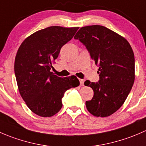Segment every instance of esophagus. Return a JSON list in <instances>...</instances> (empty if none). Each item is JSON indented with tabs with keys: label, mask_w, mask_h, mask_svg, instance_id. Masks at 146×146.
Segmentation results:
<instances>
[{
	"label": "esophagus",
	"mask_w": 146,
	"mask_h": 146,
	"mask_svg": "<svg viewBox=\"0 0 146 146\" xmlns=\"http://www.w3.org/2000/svg\"><path fill=\"white\" fill-rule=\"evenodd\" d=\"M79 82H80V86H84V81L83 79H79Z\"/></svg>",
	"instance_id": "1"
}]
</instances>
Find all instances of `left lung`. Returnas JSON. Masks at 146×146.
<instances>
[{
  "label": "left lung",
  "mask_w": 146,
  "mask_h": 146,
  "mask_svg": "<svg viewBox=\"0 0 146 146\" xmlns=\"http://www.w3.org/2000/svg\"><path fill=\"white\" fill-rule=\"evenodd\" d=\"M82 42L99 67V82L86 80L85 86L94 91L86 101L88 111L97 117H107L119 110L135 80V58L126 39L104 26L81 27L74 36Z\"/></svg>",
  "instance_id": "obj_1"
}]
</instances>
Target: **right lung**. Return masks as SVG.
I'll use <instances>...</instances> for the list:
<instances>
[{
  "instance_id": "right-lung-1",
  "label": "right lung",
  "mask_w": 146,
  "mask_h": 146,
  "mask_svg": "<svg viewBox=\"0 0 146 146\" xmlns=\"http://www.w3.org/2000/svg\"><path fill=\"white\" fill-rule=\"evenodd\" d=\"M79 27L51 26L25 39L15 59L18 90L27 107L42 117H51L62 107L64 92L79 85L76 76L60 77L50 72L62 47Z\"/></svg>"
}]
</instances>
